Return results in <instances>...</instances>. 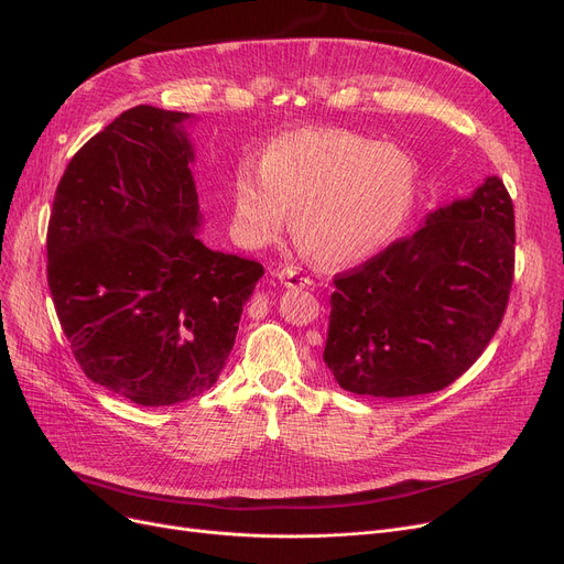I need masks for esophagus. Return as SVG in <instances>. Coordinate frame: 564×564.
<instances>
[{"label": "esophagus", "mask_w": 564, "mask_h": 564, "mask_svg": "<svg viewBox=\"0 0 564 564\" xmlns=\"http://www.w3.org/2000/svg\"><path fill=\"white\" fill-rule=\"evenodd\" d=\"M276 279L285 285V288H308L311 279L300 274V270H294V267H283L281 272H276Z\"/></svg>", "instance_id": "1"}]
</instances>
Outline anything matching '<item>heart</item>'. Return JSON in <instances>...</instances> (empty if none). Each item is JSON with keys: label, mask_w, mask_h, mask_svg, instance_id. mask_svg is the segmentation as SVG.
I'll use <instances>...</instances> for the list:
<instances>
[{"label": "heart", "mask_w": 564, "mask_h": 564, "mask_svg": "<svg viewBox=\"0 0 564 564\" xmlns=\"http://www.w3.org/2000/svg\"><path fill=\"white\" fill-rule=\"evenodd\" d=\"M232 181L235 228L267 245L285 210L292 242L322 267L357 264L387 249L404 226L419 169L393 143L343 130H297L272 139Z\"/></svg>", "instance_id": "b5f03b06"}]
</instances>
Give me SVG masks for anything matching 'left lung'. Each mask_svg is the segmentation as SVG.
<instances>
[{
	"mask_svg": "<svg viewBox=\"0 0 564 564\" xmlns=\"http://www.w3.org/2000/svg\"><path fill=\"white\" fill-rule=\"evenodd\" d=\"M514 279V205L498 175L334 276L324 364L349 393L451 387L498 332Z\"/></svg>",
	"mask_w": 564,
	"mask_h": 564,
	"instance_id": "1",
	"label": "left lung"
}]
</instances>
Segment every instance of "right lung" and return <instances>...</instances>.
I'll return each mask as SVG.
<instances>
[{
    "label": "right lung",
    "mask_w": 564,
    "mask_h": 564,
    "mask_svg": "<svg viewBox=\"0 0 564 564\" xmlns=\"http://www.w3.org/2000/svg\"><path fill=\"white\" fill-rule=\"evenodd\" d=\"M189 113L137 105L58 181L47 285L84 375L141 406L217 381L262 264L198 240Z\"/></svg>",
    "instance_id": "1"
}]
</instances>
